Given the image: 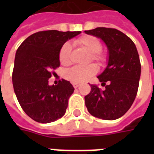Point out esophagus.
Masks as SVG:
<instances>
[{
  "mask_svg": "<svg viewBox=\"0 0 154 154\" xmlns=\"http://www.w3.org/2000/svg\"><path fill=\"white\" fill-rule=\"evenodd\" d=\"M72 86H73L74 88H77V87L80 86V84L77 83V82H72Z\"/></svg>",
  "mask_w": 154,
  "mask_h": 154,
  "instance_id": "34e87169",
  "label": "esophagus"
}]
</instances>
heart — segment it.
<instances>
[{
  "label": "heart",
  "instance_id": "b5f03b06",
  "mask_svg": "<svg viewBox=\"0 0 154 154\" xmlns=\"http://www.w3.org/2000/svg\"><path fill=\"white\" fill-rule=\"evenodd\" d=\"M76 43L79 44L81 47L86 49L87 52L91 53L90 59L96 61L98 63H102L105 60V56L101 54V43L97 38L91 35H84L81 38H77ZM71 45L68 43L65 44L61 47L58 54L59 61L63 65H68L70 63ZM97 67L94 64H90L87 66H75L66 72L65 77L67 80L72 82H83L89 77L97 73Z\"/></svg>",
  "mask_w": 154,
  "mask_h": 154
}]
</instances>
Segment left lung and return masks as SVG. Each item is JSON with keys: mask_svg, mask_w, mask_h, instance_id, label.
Returning <instances> with one entry per match:
<instances>
[{"mask_svg": "<svg viewBox=\"0 0 154 154\" xmlns=\"http://www.w3.org/2000/svg\"><path fill=\"white\" fill-rule=\"evenodd\" d=\"M85 33L100 38L108 49L107 66L97 77L102 86L107 85L104 91L91 85V92L85 97L86 106L99 119H119L132 106L139 88L141 65L135 44L116 29L98 27Z\"/></svg>", "mask_w": 154, "mask_h": 154, "instance_id": "left-lung-1", "label": "left lung"}]
</instances>
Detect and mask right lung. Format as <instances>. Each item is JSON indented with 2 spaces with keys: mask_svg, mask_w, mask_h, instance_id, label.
<instances>
[{
  "mask_svg": "<svg viewBox=\"0 0 154 154\" xmlns=\"http://www.w3.org/2000/svg\"><path fill=\"white\" fill-rule=\"evenodd\" d=\"M81 31H39L29 36L18 48L12 82L19 103L25 114L43 124L64 116L74 87L68 81L48 84L53 69L60 66L58 54L68 39Z\"/></svg>",
  "mask_w": 154,
  "mask_h": 154,
  "instance_id": "1",
  "label": "right lung"
}]
</instances>
